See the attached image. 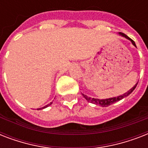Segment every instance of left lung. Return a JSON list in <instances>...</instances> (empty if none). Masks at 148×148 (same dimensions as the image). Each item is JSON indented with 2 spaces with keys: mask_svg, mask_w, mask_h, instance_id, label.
I'll return each mask as SVG.
<instances>
[{
  "mask_svg": "<svg viewBox=\"0 0 148 148\" xmlns=\"http://www.w3.org/2000/svg\"><path fill=\"white\" fill-rule=\"evenodd\" d=\"M119 34L121 36H123V37H124V38H127L128 40H131V42H132V44H133V45L136 47V45H135V43H134V41L132 39H131V38H129L128 36H127L126 34H124V33H119ZM137 85H138V83L136 84L134 86L133 88H131V90H129L127 92L125 93L124 95H121V96H118V97H111V98H108V99H102V100H101V99L91 98V97H88L87 95H83V94H82V95H83L84 97V98H85L86 100L88 101V102H90V103H95V104H97V105L102 106V107H108V106L110 105V104H112V103H115V102H117V101H120V100H121V99H123L124 97H127V96H128V95H130V94H131V93H132V91H133V90L135 89V88L137 87Z\"/></svg>",
  "mask_w": 148,
  "mask_h": 148,
  "instance_id": "left-lung-1",
  "label": "left lung"
}]
</instances>
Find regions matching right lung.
<instances>
[{"label": "right lung", "mask_w": 148, "mask_h": 148, "mask_svg": "<svg viewBox=\"0 0 148 148\" xmlns=\"http://www.w3.org/2000/svg\"><path fill=\"white\" fill-rule=\"evenodd\" d=\"M51 103H52V102H51V103H48V104H47V105L45 106V107H44V108H38V110H40V109H44V108H47V107H48V106H50V105H51Z\"/></svg>", "instance_id": "right-lung-1"}]
</instances>
